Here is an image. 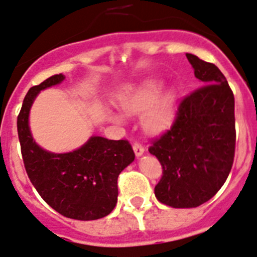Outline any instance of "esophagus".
Returning <instances> with one entry per match:
<instances>
[{
    "label": "esophagus",
    "instance_id": "esophagus-1",
    "mask_svg": "<svg viewBox=\"0 0 257 257\" xmlns=\"http://www.w3.org/2000/svg\"><path fill=\"white\" fill-rule=\"evenodd\" d=\"M133 148H134V152H135L136 157H141V155L144 154L145 149H144V147H143V145H141V144H138V143H136V144H134Z\"/></svg>",
    "mask_w": 257,
    "mask_h": 257
}]
</instances>
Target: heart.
<instances>
[{"label":"heart","mask_w":257,"mask_h":257,"mask_svg":"<svg viewBox=\"0 0 257 257\" xmlns=\"http://www.w3.org/2000/svg\"><path fill=\"white\" fill-rule=\"evenodd\" d=\"M162 90V82L158 80L147 81L134 86H127L119 95V105L127 114H143V126L152 134L166 131L173 123L176 117L177 94L173 89ZM113 121H123V116L114 112H108Z\"/></svg>","instance_id":"obj_1"}]
</instances>
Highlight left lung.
Segmentation results:
<instances>
[{
	"mask_svg": "<svg viewBox=\"0 0 257 257\" xmlns=\"http://www.w3.org/2000/svg\"><path fill=\"white\" fill-rule=\"evenodd\" d=\"M202 86L178 105L175 122L153 141L150 154L163 167L157 199L172 208H196L224 185L234 158V96L213 63L186 53Z\"/></svg>",
	"mask_w": 257,
	"mask_h": 257,
	"instance_id": "8db88e82",
	"label": "left lung"
}]
</instances>
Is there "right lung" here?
<instances>
[{"label":"right lung","mask_w":257,"mask_h":257,"mask_svg":"<svg viewBox=\"0 0 257 257\" xmlns=\"http://www.w3.org/2000/svg\"><path fill=\"white\" fill-rule=\"evenodd\" d=\"M62 74L53 75L29 89L18 116L21 155L30 182L38 194L63 216L95 220L114 209L118 196L117 178L135 159L127 140L91 136L79 149L52 153L33 139L29 113L41 90L61 84Z\"/></svg>","instance_id":"1"}]
</instances>
